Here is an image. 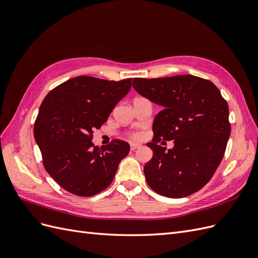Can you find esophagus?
I'll use <instances>...</instances> for the list:
<instances>
[{
  "label": "esophagus",
  "instance_id": "esophagus-1",
  "mask_svg": "<svg viewBox=\"0 0 258 258\" xmlns=\"http://www.w3.org/2000/svg\"><path fill=\"white\" fill-rule=\"evenodd\" d=\"M141 146H142V145L139 144V143H131V144H130V150H131V151H136V150H138V148H140Z\"/></svg>",
  "mask_w": 258,
  "mask_h": 258
}]
</instances>
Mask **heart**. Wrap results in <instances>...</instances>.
Here are the masks:
<instances>
[{
    "mask_svg": "<svg viewBox=\"0 0 258 258\" xmlns=\"http://www.w3.org/2000/svg\"><path fill=\"white\" fill-rule=\"evenodd\" d=\"M140 137H141V135H140V134H134V135H132V138H135V139H139Z\"/></svg>",
    "mask_w": 258,
    "mask_h": 258,
    "instance_id": "b5f03b06",
    "label": "heart"
}]
</instances>
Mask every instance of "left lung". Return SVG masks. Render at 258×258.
I'll use <instances>...</instances> for the list:
<instances>
[{"label":"left lung","mask_w":258,"mask_h":258,"mask_svg":"<svg viewBox=\"0 0 258 258\" xmlns=\"http://www.w3.org/2000/svg\"><path fill=\"white\" fill-rule=\"evenodd\" d=\"M135 90L162 106L153 122V157L144 166L151 188L183 198L201 189L223 159L230 136L228 104L216 86L194 75L134 79ZM175 140L171 150L158 145Z\"/></svg>","instance_id":"obj_1"}]
</instances>
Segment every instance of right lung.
Returning <instances> with one entry per match:
<instances>
[{"mask_svg":"<svg viewBox=\"0 0 258 258\" xmlns=\"http://www.w3.org/2000/svg\"><path fill=\"white\" fill-rule=\"evenodd\" d=\"M130 88L131 79L114 82L77 76L45 97L34 123V139L44 168L62 188L89 197L112 183L130 146L113 140L100 148L91 142L92 134Z\"/></svg>","mask_w":258,"mask_h":258,"instance_id":"right-lung-1","label":"right lung"}]
</instances>
